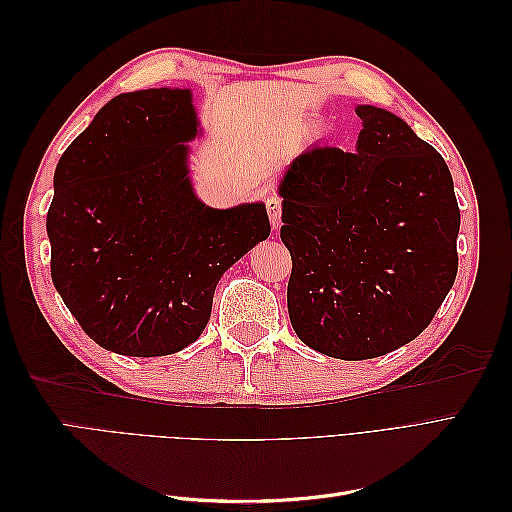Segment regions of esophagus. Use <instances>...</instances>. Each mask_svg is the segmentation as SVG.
<instances>
[{"label":"esophagus","mask_w":512,"mask_h":512,"mask_svg":"<svg viewBox=\"0 0 512 512\" xmlns=\"http://www.w3.org/2000/svg\"><path fill=\"white\" fill-rule=\"evenodd\" d=\"M267 213H269V220L273 228H280L282 226V200L269 196L267 198Z\"/></svg>","instance_id":"esophagus-1"}]
</instances>
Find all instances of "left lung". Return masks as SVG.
Returning <instances> with one entry per match:
<instances>
[{
	"instance_id": "8db88e82",
	"label": "left lung",
	"mask_w": 512,
	"mask_h": 512,
	"mask_svg": "<svg viewBox=\"0 0 512 512\" xmlns=\"http://www.w3.org/2000/svg\"><path fill=\"white\" fill-rule=\"evenodd\" d=\"M354 151L312 147L277 185L301 342L344 361L421 335L457 275L459 207L440 153L395 113L354 108Z\"/></svg>"
}]
</instances>
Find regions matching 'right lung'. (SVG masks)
I'll return each mask as SVG.
<instances>
[{"label": "right lung", "instance_id": "obj_1", "mask_svg": "<svg viewBox=\"0 0 512 512\" xmlns=\"http://www.w3.org/2000/svg\"><path fill=\"white\" fill-rule=\"evenodd\" d=\"M192 89L121 94L59 158L46 215L51 277L104 350L164 356L205 331L222 275L271 232L265 203L213 209L194 192Z\"/></svg>", "mask_w": 512, "mask_h": 512}]
</instances>
